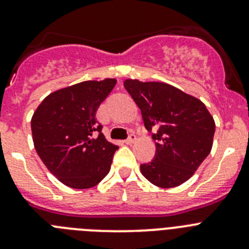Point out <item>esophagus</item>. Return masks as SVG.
Segmentation results:
<instances>
[{
  "label": "esophagus",
  "mask_w": 249,
  "mask_h": 249,
  "mask_svg": "<svg viewBox=\"0 0 249 249\" xmlns=\"http://www.w3.org/2000/svg\"><path fill=\"white\" fill-rule=\"evenodd\" d=\"M136 140H137L136 135H131L128 138H127L126 141H124V143H126V144H133L136 142Z\"/></svg>",
  "instance_id": "1"
}]
</instances>
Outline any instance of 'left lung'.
Here are the masks:
<instances>
[{"label": "left lung", "instance_id": "left-lung-1", "mask_svg": "<svg viewBox=\"0 0 249 249\" xmlns=\"http://www.w3.org/2000/svg\"><path fill=\"white\" fill-rule=\"evenodd\" d=\"M140 107L144 127L157 131L156 157L141 164V173L155 186L172 188L188 181L210 155L215 123L204 103L164 82H123Z\"/></svg>", "mask_w": 249, "mask_h": 249}]
</instances>
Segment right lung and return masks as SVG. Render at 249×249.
I'll use <instances>...</instances> for the list:
<instances>
[{"label":"right lung","mask_w":249,"mask_h":249,"mask_svg":"<svg viewBox=\"0 0 249 249\" xmlns=\"http://www.w3.org/2000/svg\"><path fill=\"white\" fill-rule=\"evenodd\" d=\"M116 82L114 78L85 81L57 89L39 103L32 116L37 155L65 186L92 188L109 172L118 147L101 133L96 112Z\"/></svg>","instance_id":"right-lung-1"}]
</instances>
